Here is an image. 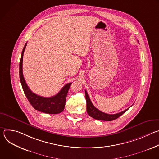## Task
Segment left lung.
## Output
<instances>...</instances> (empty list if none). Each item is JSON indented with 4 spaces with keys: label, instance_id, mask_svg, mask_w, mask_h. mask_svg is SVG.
<instances>
[{
    "label": "left lung",
    "instance_id": "1",
    "mask_svg": "<svg viewBox=\"0 0 159 159\" xmlns=\"http://www.w3.org/2000/svg\"><path fill=\"white\" fill-rule=\"evenodd\" d=\"M85 99L87 102V112L90 116H91L92 118L96 120H101V121H107L115 120L116 118H119L120 116H121L123 114H124V113L130 107H129L128 109H126L125 111H123L119 113H117V114L109 115V114H107V113L101 111L93 104L85 90Z\"/></svg>",
    "mask_w": 159,
    "mask_h": 159
}]
</instances>
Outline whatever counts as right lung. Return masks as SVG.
<instances>
[{
    "instance_id": "1",
    "label": "right lung",
    "mask_w": 159,
    "mask_h": 159,
    "mask_svg": "<svg viewBox=\"0 0 159 159\" xmlns=\"http://www.w3.org/2000/svg\"><path fill=\"white\" fill-rule=\"evenodd\" d=\"M26 44L27 43L25 44V47L22 51L19 63V77L24 93L31 106L36 110L51 115L58 114L64 109L66 94L72 83H68L64 85L57 94L52 97L45 98L33 93L26 83L22 73V59H23V54Z\"/></svg>"
}]
</instances>
